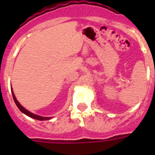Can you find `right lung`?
Segmentation results:
<instances>
[{
    "mask_svg": "<svg viewBox=\"0 0 155 155\" xmlns=\"http://www.w3.org/2000/svg\"><path fill=\"white\" fill-rule=\"evenodd\" d=\"M12 96H13L14 101H15L16 105H17L18 108L19 109V110L21 111V113H23L24 114L27 115V116H29V117H31V118L35 119V120H50V119H51V117H43V116H38V115H35V114H34V113H30L29 111H28L27 109H25V108L23 107V106H21V105H20V103L18 102L17 99H16V98H15V94H14L13 91H12Z\"/></svg>",
    "mask_w": 155,
    "mask_h": 155,
    "instance_id": "obj_1",
    "label": "right lung"
}]
</instances>
